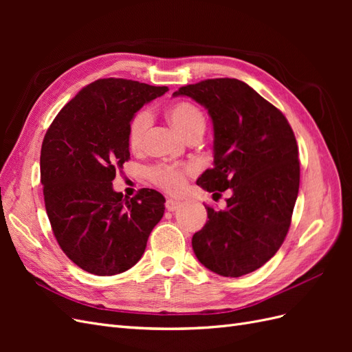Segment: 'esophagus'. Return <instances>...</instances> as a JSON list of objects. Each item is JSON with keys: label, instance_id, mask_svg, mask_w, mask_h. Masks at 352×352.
Returning a JSON list of instances; mask_svg holds the SVG:
<instances>
[{"label": "esophagus", "instance_id": "esophagus-1", "mask_svg": "<svg viewBox=\"0 0 352 352\" xmlns=\"http://www.w3.org/2000/svg\"><path fill=\"white\" fill-rule=\"evenodd\" d=\"M180 207V202L175 201V199H167L166 201V208L167 211H176Z\"/></svg>", "mask_w": 352, "mask_h": 352}]
</instances>
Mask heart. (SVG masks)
Masks as SVG:
<instances>
[{
    "mask_svg": "<svg viewBox=\"0 0 352 352\" xmlns=\"http://www.w3.org/2000/svg\"><path fill=\"white\" fill-rule=\"evenodd\" d=\"M168 119L173 123L176 129L182 133L186 140L194 135H202L206 131V116L197 107L195 104L189 101H179L173 105H170ZM151 124V113L148 110L138 111L127 127V145L132 151H140L148 127ZM190 167H172V166H157L154 167L150 176L153 182L163 188L168 192H177L182 189L185 184V176L190 173Z\"/></svg>",
    "mask_w": 352,
    "mask_h": 352,
    "instance_id": "heart-1",
    "label": "heart"
}]
</instances>
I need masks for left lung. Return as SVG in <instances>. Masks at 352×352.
<instances>
[{
	"instance_id": "obj_1",
	"label": "left lung",
	"mask_w": 352,
	"mask_h": 352,
	"mask_svg": "<svg viewBox=\"0 0 352 352\" xmlns=\"http://www.w3.org/2000/svg\"><path fill=\"white\" fill-rule=\"evenodd\" d=\"M179 95L201 104L214 131V167L197 185L212 195L232 192L225 210L207 207L192 248L208 270L239 278L267 263L289 230L300 189L295 135L286 117L242 80L207 79Z\"/></svg>"
}]
</instances>
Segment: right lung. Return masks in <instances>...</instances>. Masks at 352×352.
<instances>
[{
	"instance_id": "obj_1",
	"label": "right lung",
	"mask_w": 352,
	"mask_h": 352,
	"mask_svg": "<svg viewBox=\"0 0 352 352\" xmlns=\"http://www.w3.org/2000/svg\"><path fill=\"white\" fill-rule=\"evenodd\" d=\"M167 87L98 79L67 102L41 148V184L54 236L67 257L97 276L119 274L141 260L164 214V197L144 188L133 198L113 189L131 157L127 127Z\"/></svg>"
}]
</instances>
